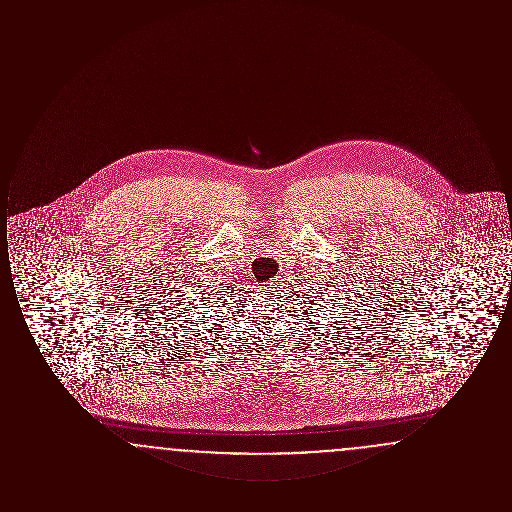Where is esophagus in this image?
<instances>
[{
    "label": "esophagus",
    "instance_id": "34e87169",
    "mask_svg": "<svg viewBox=\"0 0 512 512\" xmlns=\"http://www.w3.org/2000/svg\"><path fill=\"white\" fill-rule=\"evenodd\" d=\"M278 288H280V284H278L276 280H272V282L268 284V290H270V292L272 293H276V290H278Z\"/></svg>",
    "mask_w": 512,
    "mask_h": 512
}]
</instances>
